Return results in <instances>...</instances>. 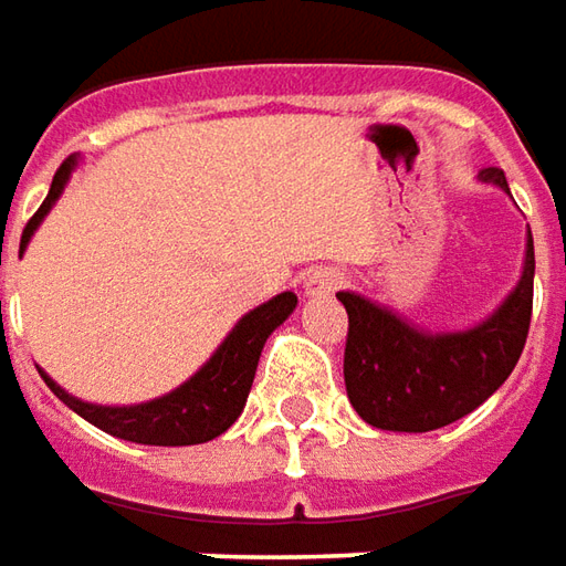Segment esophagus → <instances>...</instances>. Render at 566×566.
Masks as SVG:
<instances>
[{
    "label": "esophagus",
    "mask_w": 566,
    "mask_h": 566,
    "mask_svg": "<svg viewBox=\"0 0 566 566\" xmlns=\"http://www.w3.org/2000/svg\"><path fill=\"white\" fill-rule=\"evenodd\" d=\"M343 286V274L339 271H333V268H314L305 274V283H302V290L308 298H324L329 292H336Z\"/></svg>",
    "instance_id": "esophagus-1"
}]
</instances>
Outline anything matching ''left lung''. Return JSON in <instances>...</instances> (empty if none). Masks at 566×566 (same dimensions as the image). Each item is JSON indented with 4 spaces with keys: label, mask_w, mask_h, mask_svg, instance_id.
Instances as JSON below:
<instances>
[{
    "label": "left lung",
    "mask_w": 566,
    "mask_h": 566,
    "mask_svg": "<svg viewBox=\"0 0 566 566\" xmlns=\"http://www.w3.org/2000/svg\"><path fill=\"white\" fill-rule=\"evenodd\" d=\"M502 186V168L480 170ZM533 237H526L521 283L483 324L458 333H427L358 292H336L348 311L345 392L377 430L430 433L480 408L521 361L533 317Z\"/></svg>",
    "instance_id": "1"
}]
</instances>
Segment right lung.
<instances>
[{"mask_svg":"<svg viewBox=\"0 0 566 566\" xmlns=\"http://www.w3.org/2000/svg\"><path fill=\"white\" fill-rule=\"evenodd\" d=\"M74 168H77V158L71 155L62 168L55 170L45 202L27 221L24 233H21V252L27 249L33 230L49 214V208L62 196ZM295 305H298L295 292H280L271 302L249 311L237 327L230 329V336L218 345V352L184 386H177L168 396L143 401V405H127V408L90 405V401H80L71 392H64L62 386L52 377H45L43 370L40 374H43L45 386L62 398L71 411H77L83 420H90L93 427L117 436V439L139 442V446H199V442L227 433L237 423V417L245 408L252 380H255L261 348L268 343V336L295 311Z\"/></svg>","mask_w":566,"mask_h":566,"instance_id":"1","label":"right lung"}]
</instances>
